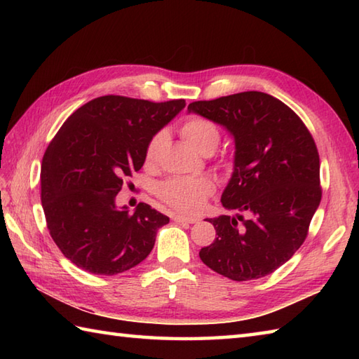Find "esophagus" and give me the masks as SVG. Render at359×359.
Returning a JSON list of instances; mask_svg holds the SVG:
<instances>
[{
	"label": "esophagus",
	"mask_w": 359,
	"mask_h": 359,
	"mask_svg": "<svg viewBox=\"0 0 359 359\" xmlns=\"http://www.w3.org/2000/svg\"><path fill=\"white\" fill-rule=\"evenodd\" d=\"M172 220L177 224H196L197 222L196 217H187V216H174Z\"/></svg>",
	"instance_id": "esophagus-1"
}]
</instances>
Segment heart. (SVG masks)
<instances>
[{
	"label": "heart",
	"mask_w": 359,
	"mask_h": 359,
	"mask_svg": "<svg viewBox=\"0 0 359 359\" xmlns=\"http://www.w3.org/2000/svg\"><path fill=\"white\" fill-rule=\"evenodd\" d=\"M180 134L187 143L199 152L210 149L215 151L220 139L219 128L211 120L199 116L187 118L180 126ZM165 147V133L152 135L147 144V151H144L147 165H156ZM212 191H215V182L210 177H171L157 187L160 199L170 207L184 212L201 211L207 197L212 194Z\"/></svg>",
	"instance_id": "heart-1"
}]
</instances>
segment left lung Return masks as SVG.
I'll return each mask as SVG.
<instances>
[{
    "label": "left lung",
    "mask_w": 359,
    "mask_h": 359,
    "mask_svg": "<svg viewBox=\"0 0 359 359\" xmlns=\"http://www.w3.org/2000/svg\"><path fill=\"white\" fill-rule=\"evenodd\" d=\"M188 111L233 135V174L220 202L249 216L208 219L217 238L201 250L202 262L231 280L264 278L302 245L321 202L313 137L285 103L257 90L189 103Z\"/></svg>",
    "instance_id": "8db88e82"
}]
</instances>
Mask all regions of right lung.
<instances>
[{
  "label": "right lung",
  "instance_id": "obj_1",
  "mask_svg": "<svg viewBox=\"0 0 359 359\" xmlns=\"http://www.w3.org/2000/svg\"><path fill=\"white\" fill-rule=\"evenodd\" d=\"M185 100L154 103L104 95L83 104L44 152L41 203L53 242L79 269L123 273L151 253L170 217L139 203L117 208L126 177L144 163L151 137L185 108Z\"/></svg>",
  "mask_w": 359,
  "mask_h": 359
}]
</instances>
